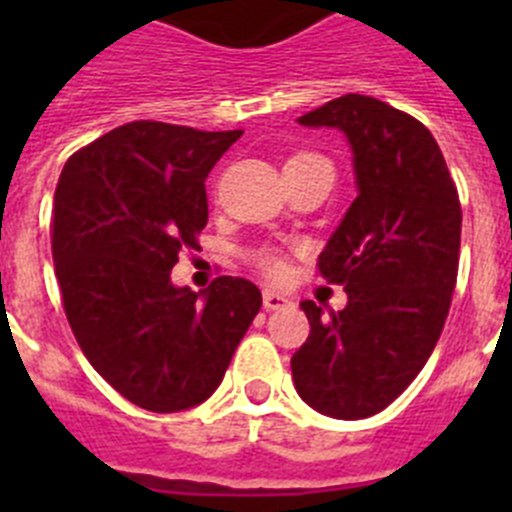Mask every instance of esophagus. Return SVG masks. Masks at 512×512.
<instances>
[{"mask_svg": "<svg viewBox=\"0 0 512 512\" xmlns=\"http://www.w3.org/2000/svg\"><path fill=\"white\" fill-rule=\"evenodd\" d=\"M287 305H292L287 295H279L274 289H264V307L266 310H284Z\"/></svg>", "mask_w": 512, "mask_h": 512, "instance_id": "esophagus-1", "label": "esophagus"}]
</instances>
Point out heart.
<instances>
[{
  "mask_svg": "<svg viewBox=\"0 0 512 512\" xmlns=\"http://www.w3.org/2000/svg\"><path fill=\"white\" fill-rule=\"evenodd\" d=\"M305 156H310V153H305ZM295 158H302V156H295ZM259 266L264 269V274H269V277H274V279L284 277V271H287V264L279 259L277 253H261Z\"/></svg>",
  "mask_w": 512,
  "mask_h": 512,
  "instance_id": "heart-1",
  "label": "heart"
}]
</instances>
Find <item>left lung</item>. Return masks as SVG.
Masks as SVG:
<instances>
[{
  "mask_svg": "<svg viewBox=\"0 0 512 512\" xmlns=\"http://www.w3.org/2000/svg\"><path fill=\"white\" fill-rule=\"evenodd\" d=\"M297 122L346 135L359 194L318 259L348 305L325 315L300 302L310 336L292 379L312 410L369 418L405 392L441 336L459 271V192L431 130L387 102L346 94Z\"/></svg>",
  "mask_w": 512,
  "mask_h": 512,
  "instance_id": "1",
  "label": "left lung"
}]
</instances>
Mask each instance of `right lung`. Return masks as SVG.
Instances as JSON below:
<instances>
[{"label":"right lung","mask_w":512,"mask_h":512,"mask_svg":"<svg viewBox=\"0 0 512 512\" xmlns=\"http://www.w3.org/2000/svg\"><path fill=\"white\" fill-rule=\"evenodd\" d=\"M243 130L138 120L66 161L53 197V264L89 364L125 400L179 413L220 387L261 310L259 287L217 277L174 287L171 269L207 225L205 179Z\"/></svg>","instance_id":"right-lung-1"}]
</instances>
